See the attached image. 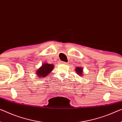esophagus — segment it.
<instances>
[{
  "instance_id": "obj_1",
  "label": "esophagus",
  "mask_w": 122,
  "mask_h": 122,
  "mask_svg": "<svg viewBox=\"0 0 122 122\" xmlns=\"http://www.w3.org/2000/svg\"><path fill=\"white\" fill-rule=\"evenodd\" d=\"M61 64H67V63L64 62V61H61Z\"/></svg>"
}]
</instances>
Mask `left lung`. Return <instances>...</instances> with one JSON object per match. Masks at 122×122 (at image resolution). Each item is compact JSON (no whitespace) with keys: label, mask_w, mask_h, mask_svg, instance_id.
I'll return each instance as SVG.
<instances>
[{"label":"left lung","mask_w":122,"mask_h":122,"mask_svg":"<svg viewBox=\"0 0 122 122\" xmlns=\"http://www.w3.org/2000/svg\"><path fill=\"white\" fill-rule=\"evenodd\" d=\"M83 68L81 67L77 66L75 69V71H76V72L77 73V74H78V75L81 77L83 76Z\"/></svg>","instance_id":"obj_1"}]
</instances>
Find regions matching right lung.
<instances>
[{
    "label": "right lung",
    "instance_id": "add662e5",
    "mask_svg": "<svg viewBox=\"0 0 122 122\" xmlns=\"http://www.w3.org/2000/svg\"><path fill=\"white\" fill-rule=\"evenodd\" d=\"M53 68V64L45 63L42 64L41 66L36 71V75L40 78H44L48 76V75L52 71Z\"/></svg>",
    "mask_w": 122,
    "mask_h": 122
}]
</instances>
